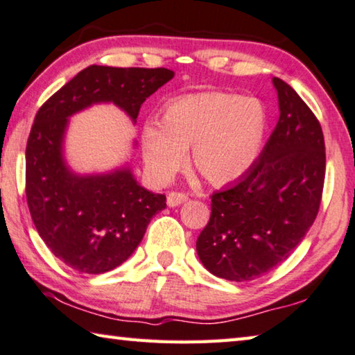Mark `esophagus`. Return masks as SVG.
I'll return each instance as SVG.
<instances>
[{"mask_svg": "<svg viewBox=\"0 0 355 355\" xmlns=\"http://www.w3.org/2000/svg\"><path fill=\"white\" fill-rule=\"evenodd\" d=\"M187 198H189V196L185 195V193L171 192V193H168V196H166V205L170 206V208H176V206L185 203V201H187Z\"/></svg>", "mask_w": 355, "mask_h": 355, "instance_id": "34e87169", "label": "esophagus"}]
</instances>
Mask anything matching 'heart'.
I'll return each instance as SVG.
<instances>
[{
  "label": "heart",
  "mask_w": 355,
  "mask_h": 355,
  "mask_svg": "<svg viewBox=\"0 0 355 355\" xmlns=\"http://www.w3.org/2000/svg\"><path fill=\"white\" fill-rule=\"evenodd\" d=\"M266 112L254 98L203 92L170 101L163 121H149L141 132L143 159L155 181L166 182L185 165L212 185L236 182L249 171L263 146Z\"/></svg>",
  "instance_id": "heart-1"
}]
</instances>
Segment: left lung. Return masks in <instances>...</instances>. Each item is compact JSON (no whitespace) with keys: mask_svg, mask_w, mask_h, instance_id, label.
<instances>
[{"mask_svg":"<svg viewBox=\"0 0 355 355\" xmlns=\"http://www.w3.org/2000/svg\"><path fill=\"white\" fill-rule=\"evenodd\" d=\"M279 121L234 187L212 195L196 254L212 275L252 281L281 265L318 216L325 178L322 128L284 80L272 78Z\"/></svg>","mask_w":355,"mask_h":355,"instance_id":"1","label":"left lung"}]
</instances>
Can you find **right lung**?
Masks as SVG:
<instances>
[{
    "label": "right lung",
    "instance_id": "add662e5",
    "mask_svg": "<svg viewBox=\"0 0 355 355\" xmlns=\"http://www.w3.org/2000/svg\"><path fill=\"white\" fill-rule=\"evenodd\" d=\"M173 78L166 68L92 64L37 111L26 143V201L42 241L69 268L87 275L117 268L138 248L152 216L166 208V196L144 189L128 163L105 173L74 171L64 157L69 117L114 105L136 123L146 98Z\"/></svg>",
    "mask_w": 355,
    "mask_h": 355
}]
</instances>
